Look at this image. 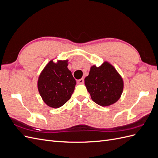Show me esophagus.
I'll return each instance as SVG.
<instances>
[{"label":"esophagus","mask_w":158,"mask_h":158,"mask_svg":"<svg viewBox=\"0 0 158 158\" xmlns=\"http://www.w3.org/2000/svg\"><path fill=\"white\" fill-rule=\"evenodd\" d=\"M77 82H78V84H84V78H81V79H80V80H78L77 81Z\"/></svg>","instance_id":"1"}]
</instances>
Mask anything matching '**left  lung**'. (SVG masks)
I'll list each match as a JSON object with an SVG mask.
<instances>
[{"label": "left lung", "instance_id": "8db88e82", "mask_svg": "<svg viewBox=\"0 0 158 158\" xmlns=\"http://www.w3.org/2000/svg\"><path fill=\"white\" fill-rule=\"evenodd\" d=\"M84 84L93 101L102 107L116 103L120 99L124 88L122 76L109 62L99 66H91Z\"/></svg>", "mask_w": 158, "mask_h": 158}]
</instances>
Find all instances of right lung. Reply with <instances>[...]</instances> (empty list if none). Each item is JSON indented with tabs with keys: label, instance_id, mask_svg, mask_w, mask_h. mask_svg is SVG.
<instances>
[{
	"label": "right lung",
	"instance_id": "add662e5",
	"mask_svg": "<svg viewBox=\"0 0 158 158\" xmlns=\"http://www.w3.org/2000/svg\"><path fill=\"white\" fill-rule=\"evenodd\" d=\"M68 60L52 59L46 64L37 80V88L46 105L52 108L63 106L70 99L76 82L68 69Z\"/></svg>",
	"mask_w": 158,
	"mask_h": 158
}]
</instances>
